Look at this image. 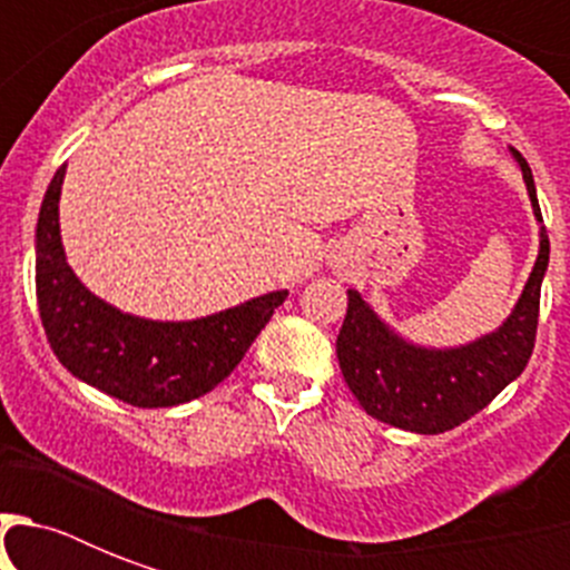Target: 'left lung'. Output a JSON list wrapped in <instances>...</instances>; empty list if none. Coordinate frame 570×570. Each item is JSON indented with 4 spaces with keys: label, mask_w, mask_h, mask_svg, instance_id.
Wrapping results in <instances>:
<instances>
[{
    "label": "left lung",
    "mask_w": 570,
    "mask_h": 570,
    "mask_svg": "<svg viewBox=\"0 0 570 570\" xmlns=\"http://www.w3.org/2000/svg\"><path fill=\"white\" fill-rule=\"evenodd\" d=\"M523 180L541 222L535 183L518 150ZM550 242L541 230V250L514 313L503 328L461 348L407 346L387 325H381L364 298L348 289V311L337 337V357L348 390L366 414L381 423L416 434H441L468 423L500 390L530 364L539 331L541 277L548 268Z\"/></svg>",
    "instance_id": "obj_1"
}]
</instances>
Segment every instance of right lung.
<instances>
[{
  "label": "right lung",
  "mask_w": 570,
  "mask_h": 570,
  "mask_svg": "<svg viewBox=\"0 0 570 570\" xmlns=\"http://www.w3.org/2000/svg\"><path fill=\"white\" fill-rule=\"evenodd\" d=\"M65 168L49 183L38 218L35 289L47 340L76 379L136 407H171L204 396L236 370L286 293L195 322H150L115 311L70 272L58 236Z\"/></svg>",
  "instance_id": "right-lung-1"
}]
</instances>
